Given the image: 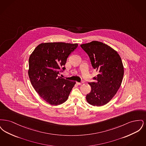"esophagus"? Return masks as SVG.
<instances>
[{
    "label": "esophagus",
    "mask_w": 146,
    "mask_h": 146,
    "mask_svg": "<svg viewBox=\"0 0 146 146\" xmlns=\"http://www.w3.org/2000/svg\"><path fill=\"white\" fill-rule=\"evenodd\" d=\"M76 83L78 85H80L82 84V83H79V82H76Z\"/></svg>",
    "instance_id": "34e87169"
}]
</instances>
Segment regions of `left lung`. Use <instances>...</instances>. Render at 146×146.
Instances as JSON below:
<instances>
[{"instance_id": "obj_1", "label": "left lung", "mask_w": 146, "mask_h": 146, "mask_svg": "<svg viewBox=\"0 0 146 146\" xmlns=\"http://www.w3.org/2000/svg\"><path fill=\"white\" fill-rule=\"evenodd\" d=\"M88 55L94 69L98 72L89 82L91 90L86 96L87 102L94 106L107 104L117 93L123 80L124 67L117 52L102 42L80 45Z\"/></svg>"}]
</instances>
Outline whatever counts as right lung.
Instances as JSON below:
<instances>
[{
	"label": "right lung",
	"mask_w": 146,
	"mask_h": 146,
	"mask_svg": "<svg viewBox=\"0 0 146 146\" xmlns=\"http://www.w3.org/2000/svg\"><path fill=\"white\" fill-rule=\"evenodd\" d=\"M78 44L62 42L42 43L29 58L28 76L35 90L51 105L66 102L76 82L58 76L66 69L67 58Z\"/></svg>",
	"instance_id": "obj_1"
}]
</instances>
